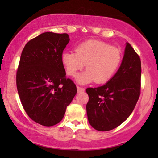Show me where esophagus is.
I'll use <instances>...</instances> for the list:
<instances>
[{
  "label": "esophagus",
  "mask_w": 158,
  "mask_h": 158,
  "mask_svg": "<svg viewBox=\"0 0 158 158\" xmlns=\"http://www.w3.org/2000/svg\"><path fill=\"white\" fill-rule=\"evenodd\" d=\"M84 90H85V89H84V88H82V87H80V86H77V91H78V92H83Z\"/></svg>",
  "instance_id": "obj_1"
}]
</instances>
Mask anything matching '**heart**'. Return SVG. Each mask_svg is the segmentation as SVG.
Segmentation results:
<instances>
[{
  "label": "heart",
  "instance_id": "heart-1",
  "mask_svg": "<svg viewBox=\"0 0 158 158\" xmlns=\"http://www.w3.org/2000/svg\"><path fill=\"white\" fill-rule=\"evenodd\" d=\"M122 58V52L117 47L103 41L89 40L78 45L75 52H64L62 55V62L69 76H76L85 64L86 71L76 78L79 83L92 81L104 83L116 73Z\"/></svg>",
  "mask_w": 158,
  "mask_h": 158
}]
</instances>
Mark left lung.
I'll return each instance as SVG.
<instances>
[{
    "instance_id": "left-lung-1",
    "label": "left lung",
    "mask_w": 158,
    "mask_h": 158,
    "mask_svg": "<svg viewBox=\"0 0 158 158\" xmlns=\"http://www.w3.org/2000/svg\"><path fill=\"white\" fill-rule=\"evenodd\" d=\"M141 60L127 43L122 64L104 85L87 88V116L92 128L107 131L117 128L130 116L141 94Z\"/></svg>"
}]
</instances>
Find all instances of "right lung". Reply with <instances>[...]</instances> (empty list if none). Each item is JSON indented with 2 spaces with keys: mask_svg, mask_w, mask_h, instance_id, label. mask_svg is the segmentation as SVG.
Here are the masks:
<instances>
[{
  "mask_svg": "<svg viewBox=\"0 0 158 158\" xmlns=\"http://www.w3.org/2000/svg\"><path fill=\"white\" fill-rule=\"evenodd\" d=\"M69 42L67 33L46 32L30 40L20 56L16 76L20 102L30 118L44 126L63 119L77 92L62 62Z\"/></svg>",
  "mask_w": 158,
  "mask_h": 158,
  "instance_id": "1",
  "label": "right lung"
}]
</instances>
